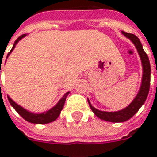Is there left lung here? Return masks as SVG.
Listing matches in <instances>:
<instances>
[{
	"label": "left lung",
	"instance_id": "8db88e82",
	"mask_svg": "<svg viewBox=\"0 0 157 157\" xmlns=\"http://www.w3.org/2000/svg\"><path fill=\"white\" fill-rule=\"evenodd\" d=\"M121 33L128 38L130 39V41L134 44L137 50V53L139 55L141 64H142V68H143V75H142V80H141V84L138 90V93H136L134 100L127 106L126 108L122 109L118 111H103V110H99L96 108H94L90 102L89 106L91 109L93 111V113L100 118L102 121H109V122H124V121L129 120L132 118L136 113L138 111V109L142 107V105L145 103L147 95L149 93L150 87V75H151V67H150V62L148 59L147 55L143 49L142 44L138 37L133 34L127 33L124 31H121Z\"/></svg>",
	"mask_w": 157,
	"mask_h": 157
}]
</instances>
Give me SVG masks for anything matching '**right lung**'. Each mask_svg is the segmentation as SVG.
I'll list each match as a JSON object with an SVG mask.
<instances>
[{
    "label": "right lung",
    "mask_w": 157,
    "mask_h": 157,
    "mask_svg": "<svg viewBox=\"0 0 157 157\" xmlns=\"http://www.w3.org/2000/svg\"><path fill=\"white\" fill-rule=\"evenodd\" d=\"M27 36L26 34H23L21 36H19L16 41L14 42V45L12 47L11 50L10 51V53L7 55V58L9 57V56L10 55V53L13 51V49L15 48L16 45L19 43L20 40H21L23 37ZM1 70V66H0ZM70 93V92H67V93L64 94V96L58 101V102L54 106L52 107L50 109H48V111H45V112H42V113H34V112H31V111H29L28 109H24V108L19 105L18 103H16L9 95H8V100L10 103V105L14 108V109L21 116L24 120H26L27 121L30 122V123H34V124H47V123H50L52 121H56L58 116L60 115L61 113V110L63 109L64 105V102H65V100H66V97L67 95Z\"/></svg>",
    "instance_id": "obj_1"
}]
</instances>
